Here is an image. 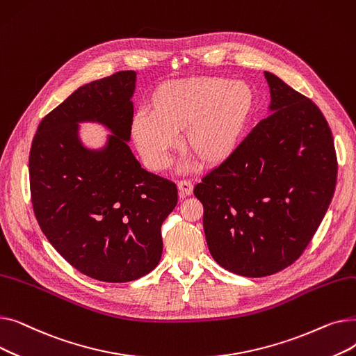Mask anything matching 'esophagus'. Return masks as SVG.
<instances>
[{
  "instance_id": "34e87169",
  "label": "esophagus",
  "mask_w": 356,
  "mask_h": 356,
  "mask_svg": "<svg viewBox=\"0 0 356 356\" xmlns=\"http://www.w3.org/2000/svg\"><path fill=\"white\" fill-rule=\"evenodd\" d=\"M179 191L181 196H191L193 193V184L191 180H180L179 181Z\"/></svg>"
}]
</instances>
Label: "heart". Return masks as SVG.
I'll use <instances>...</instances> for the list:
<instances>
[{"label":"heart","instance_id":"b5f03b06","mask_svg":"<svg viewBox=\"0 0 356 356\" xmlns=\"http://www.w3.org/2000/svg\"><path fill=\"white\" fill-rule=\"evenodd\" d=\"M248 83L219 76H193L159 85L148 112L140 111L131 134L147 165L164 170L177 148L176 134L200 165H216L235 149L252 108Z\"/></svg>","mask_w":356,"mask_h":356}]
</instances>
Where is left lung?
I'll return each instance as SVG.
<instances>
[{
  "mask_svg": "<svg viewBox=\"0 0 356 356\" xmlns=\"http://www.w3.org/2000/svg\"><path fill=\"white\" fill-rule=\"evenodd\" d=\"M271 114L195 186L209 251L225 270L266 277L309 245L334 193L338 160L321 109L264 72Z\"/></svg>",
  "mask_w": 356,
  "mask_h": 356,
  "instance_id": "obj_1",
  "label": "left lung"
}]
</instances>
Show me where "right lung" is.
Segmentation results:
<instances>
[{"instance_id":"right-lung-1","label":"right lung","mask_w":356,"mask_h":356,"mask_svg":"<svg viewBox=\"0 0 356 356\" xmlns=\"http://www.w3.org/2000/svg\"><path fill=\"white\" fill-rule=\"evenodd\" d=\"M136 72L81 86L42 120L29 173L37 222L53 248L82 274L128 283L153 271L161 225L177 204V186L141 167L127 144ZM98 120L114 136L101 152L85 149L77 122Z\"/></svg>"}]
</instances>
